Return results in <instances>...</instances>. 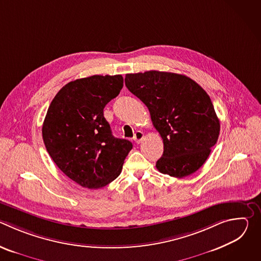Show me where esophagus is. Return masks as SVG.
Returning <instances> with one entry per match:
<instances>
[{"label": "esophagus", "instance_id": "esophagus-1", "mask_svg": "<svg viewBox=\"0 0 261 261\" xmlns=\"http://www.w3.org/2000/svg\"><path fill=\"white\" fill-rule=\"evenodd\" d=\"M134 141L136 143H140V141L143 139V132L141 131H136L135 134H134V137H133Z\"/></svg>", "mask_w": 261, "mask_h": 261}]
</instances>
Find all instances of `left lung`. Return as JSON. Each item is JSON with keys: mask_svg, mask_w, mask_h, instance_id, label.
<instances>
[{"mask_svg": "<svg viewBox=\"0 0 261 261\" xmlns=\"http://www.w3.org/2000/svg\"><path fill=\"white\" fill-rule=\"evenodd\" d=\"M127 89L148 108L164 151L157 169L184 177L197 171L216 144L220 122L206 92L181 74L161 71L126 74Z\"/></svg>", "mask_w": 261, "mask_h": 261, "instance_id": "8db88e82", "label": "left lung"}]
</instances>
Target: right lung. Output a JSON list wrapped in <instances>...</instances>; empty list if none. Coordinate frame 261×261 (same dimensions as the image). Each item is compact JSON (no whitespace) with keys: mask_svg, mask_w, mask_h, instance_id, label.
I'll use <instances>...</instances> for the list:
<instances>
[{"mask_svg":"<svg viewBox=\"0 0 261 261\" xmlns=\"http://www.w3.org/2000/svg\"><path fill=\"white\" fill-rule=\"evenodd\" d=\"M124 86L122 75H93L68 83L51 101L42 126L46 150L72 180L89 189L116 179L132 143L113 135L105 105Z\"/></svg>","mask_w":261,"mask_h":261,"instance_id":"right-lung-1","label":"right lung"}]
</instances>
